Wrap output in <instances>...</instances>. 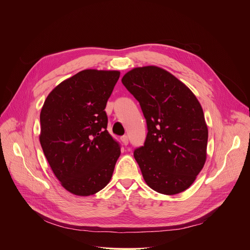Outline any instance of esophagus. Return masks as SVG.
<instances>
[{"label": "esophagus", "instance_id": "1", "mask_svg": "<svg viewBox=\"0 0 250 250\" xmlns=\"http://www.w3.org/2000/svg\"><path fill=\"white\" fill-rule=\"evenodd\" d=\"M121 139H122L123 144H124L125 146H127V145H128V136H127V135H124V136H122V137H121Z\"/></svg>", "mask_w": 250, "mask_h": 250}]
</instances>
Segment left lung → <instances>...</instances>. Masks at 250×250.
<instances>
[{
	"label": "left lung",
	"mask_w": 250,
	"mask_h": 250,
	"mask_svg": "<svg viewBox=\"0 0 250 250\" xmlns=\"http://www.w3.org/2000/svg\"><path fill=\"white\" fill-rule=\"evenodd\" d=\"M122 82L146 121L145 145L133 151L145 181L160 194L185 191L207 157L208 127L199 101L186 85L156 66L134 68Z\"/></svg>",
	"instance_id": "left-lung-1"
}]
</instances>
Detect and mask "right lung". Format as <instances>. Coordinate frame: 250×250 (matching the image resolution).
<instances>
[{"label":"right lung","instance_id":"add662e5","mask_svg":"<svg viewBox=\"0 0 250 250\" xmlns=\"http://www.w3.org/2000/svg\"><path fill=\"white\" fill-rule=\"evenodd\" d=\"M119 71L83 70L47 96L41 113V145L61 185L90 196L110 182L121 146L106 130L104 108Z\"/></svg>","mask_w":250,"mask_h":250}]
</instances>
